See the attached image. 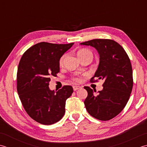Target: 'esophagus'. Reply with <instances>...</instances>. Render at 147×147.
Returning <instances> with one entry per match:
<instances>
[{
	"label": "esophagus",
	"instance_id": "34e87169",
	"mask_svg": "<svg viewBox=\"0 0 147 147\" xmlns=\"http://www.w3.org/2000/svg\"><path fill=\"white\" fill-rule=\"evenodd\" d=\"M80 88H81V87L79 86H73V89H74V91H76V90H77V89H80Z\"/></svg>",
	"mask_w": 147,
	"mask_h": 147
}]
</instances>
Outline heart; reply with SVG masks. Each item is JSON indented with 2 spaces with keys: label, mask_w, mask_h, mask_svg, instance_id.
<instances>
[{
  "label": "heart",
  "mask_w": 147,
  "mask_h": 147,
  "mask_svg": "<svg viewBox=\"0 0 147 147\" xmlns=\"http://www.w3.org/2000/svg\"><path fill=\"white\" fill-rule=\"evenodd\" d=\"M88 55H90L92 56V53L90 51L88 50V49H80L79 50V51L77 52V56L79 57V59H81L84 57H85L86 56H88ZM66 57V55L64 54V55H63L61 56V57L59 59V63L60 65H62L63 64L64 61H65V58ZM72 79L75 81L76 82H79L80 80V77H77V76H74L72 77Z\"/></svg>",
  "instance_id": "1"
}]
</instances>
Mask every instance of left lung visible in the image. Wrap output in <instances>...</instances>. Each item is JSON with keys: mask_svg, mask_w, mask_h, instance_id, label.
<instances>
[{"mask_svg": "<svg viewBox=\"0 0 147 147\" xmlns=\"http://www.w3.org/2000/svg\"><path fill=\"white\" fill-rule=\"evenodd\" d=\"M80 44L94 47L100 55L98 70L90 81L104 80L103 90L98 91V95L89 87H84L88 91L86 109L93 117L109 121L122 112L129 99L133 86L130 59L123 47L112 39L98 38Z\"/></svg>", "mask_w": 147, "mask_h": 147, "instance_id": "obj_1", "label": "left lung"}]
</instances>
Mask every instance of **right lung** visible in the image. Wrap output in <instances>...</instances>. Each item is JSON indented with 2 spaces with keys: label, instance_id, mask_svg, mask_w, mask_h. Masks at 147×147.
<instances>
[{
  "label": "right lung",
  "instance_id": "obj_1",
  "mask_svg": "<svg viewBox=\"0 0 147 147\" xmlns=\"http://www.w3.org/2000/svg\"><path fill=\"white\" fill-rule=\"evenodd\" d=\"M46 42L30 47L21 58L17 71V91L24 109L34 121L44 125L58 122L65 113V103L74 91L71 86L50 90L51 77L59 72L61 56L73 46Z\"/></svg>",
  "mask_w": 147,
  "mask_h": 147
}]
</instances>
